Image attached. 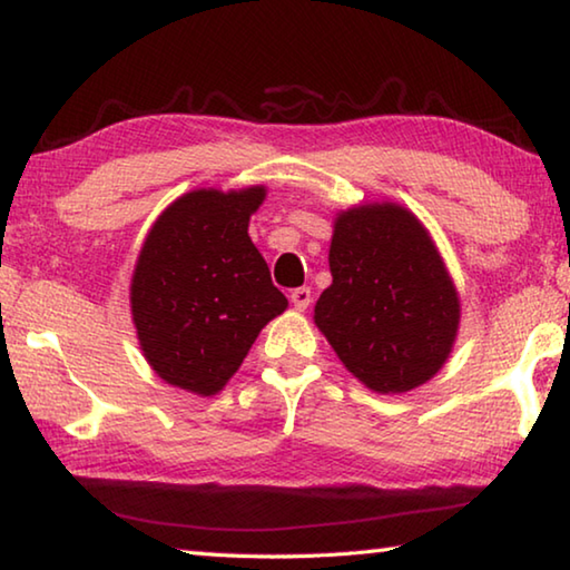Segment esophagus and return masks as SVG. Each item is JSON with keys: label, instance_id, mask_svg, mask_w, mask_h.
I'll use <instances>...</instances> for the list:
<instances>
[{"label": "esophagus", "instance_id": "34e87169", "mask_svg": "<svg viewBox=\"0 0 570 570\" xmlns=\"http://www.w3.org/2000/svg\"><path fill=\"white\" fill-rule=\"evenodd\" d=\"M288 298H292V304H294L296 308H302V312H304V308H306L308 304H312V288H308V286H298V288H294L292 296H288Z\"/></svg>", "mask_w": 570, "mask_h": 570}]
</instances>
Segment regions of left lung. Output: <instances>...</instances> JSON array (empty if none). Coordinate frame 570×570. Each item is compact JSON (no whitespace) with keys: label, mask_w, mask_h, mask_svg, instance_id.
Segmentation results:
<instances>
[{"label":"left lung","mask_w":570,"mask_h":570,"mask_svg":"<svg viewBox=\"0 0 570 570\" xmlns=\"http://www.w3.org/2000/svg\"><path fill=\"white\" fill-rule=\"evenodd\" d=\"M332 286L314 322L346 370L382 394L428 382L455 342L460 302L428 230L410 210H344L330 248Z\"/></svg>","instance_id":"left-lung-1"}]
</instances>
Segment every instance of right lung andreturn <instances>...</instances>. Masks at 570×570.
<instances>
[{"label": "right lung", "mask_w": 570, "mask_h": 570, "mask_svg": "<svg viewBox=\"0 0 570 570\" xmlns=\"http://www.w3.org/2000/svg\"><path fill=\"white\" fill-rule=\"evenodd\" d=\"M264 196L262 186L193 190L150 228L130 304L142 354L168 384L216 394L286 308L248 238V218Z\"/></svg>", "instance_id": "add662e5"}]
</instances>
